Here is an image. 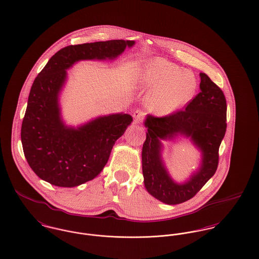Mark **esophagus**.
I'll list each match as a JSON object with an SVG mask.
<instances>
[{
  "mask_svg": "<svg viewBox=\"0 0 259 259\" xmlns=\"http://www.w3.org/2000/svg\"><path fill=\"white\" fill-rule=\"evenodd\" d=\"M144 114H145V113H144V111H143V110H141V109H137V110L133 113V117H134L135 122H139V121L143 119Z\"/></svg>",
  "mask_w": 259,
  "mask_h": 259,
  "instance_id": "esophagus-1",
  "label": "esophagus"
}]
</instances>
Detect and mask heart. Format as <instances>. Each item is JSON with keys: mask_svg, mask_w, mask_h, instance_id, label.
Masks as SVG:
<instances>
[{"mask_svg": "<svg viewBox=\"0 0 259 259\" xmlns=\"http://www.w3.org/2000/svg\"><path fill=\"white\" fill-rule=\"evenodd\" d=\"M141 81L152 92L147 98L149 110L158 115H166L182 107L193 98L197 89L193 74L160 58L148 63Z\"/></svg>", "mask_w": 259, "mask_h": 259, "instance_id": "b5f03b06", "label": "heart"}]
</instances>
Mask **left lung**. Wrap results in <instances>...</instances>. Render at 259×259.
<instances>
[{
    "instance_id": "obj_1",
    "label": "left lung",
    "mask_w": 259,
    "mask_h": 259,
    "mask_svg": "<svg viewBox=\"0 0 259 259\" xmlns=\"http://www.w3.org/2000/svg\"><path fill=\"white\" fill-rule=\"evenodd\" d=\"M200 93L182 108L164 116L148 115V128L142 150L144 183L148 192L159 201L175 205L194 197L211 179L219 164V148L227 129V101L221 88L205 73H200ZM178 134L190 137L202 151L200 170L184 185L167 175L160 159L159 139Z\"/></svg>"
}]
</instances>
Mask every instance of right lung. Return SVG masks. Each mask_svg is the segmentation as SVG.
<instances>
[{"label":"right lung","instance_id":"obj_1","mask_svg":"<svg viewBox=\"0 0 259 259\" xmlns=\"http://www.w3.org/2000/svg\"><path fill=\"white\" fill-rule=\"evenodd\" d=\"M133 40H108L69 45L55 53L32 83L21 124L24 157L40 179L73 187L95 179L106 164L115 141L132 117L112 114L78 129L67 128L60 117L59 93L67 69L80 60L113 59Z\"/></svg>","mask_w":259,"mask_h":259}]
</instances>
